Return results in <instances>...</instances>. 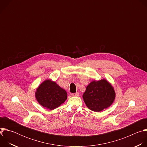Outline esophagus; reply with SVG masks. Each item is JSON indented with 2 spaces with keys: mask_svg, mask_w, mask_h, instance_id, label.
Wrapping results in <instances>:
<instances>
[{
  "mask_svg": "<svg viewBox=\"0 0 147 147\" xmlns=\"http://www.w3.org/2000/svg\"><path fill=\"white\" fill-rule=\"evenodd\" d=\"M71 95L73 96H78L79 95V93L78 92H76V93H74V94H72Z\"/></svg>",
  "mask_w": 147,
  "mask_h": 147,
  "instance_id": "obj_1",
  "label": "esophagus"
}]
</instances>
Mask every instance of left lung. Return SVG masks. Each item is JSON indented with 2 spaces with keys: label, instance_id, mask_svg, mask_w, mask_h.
Instances as JSON below:
<instances>
[{
  "label": "left lung",
  "instance_id": "obj_1",
  "mask_svg": "<svg viewBox=\"0 0 147 147\" xmlns=\"http://www.w3.org/2000/svg\"><path fill=\"white\" fill-rule=\"evenodd\" d=\"M115 97L113 87L105 78L92 81L82 95L87 107L96 112H99L111 107Z\"/></svg>",
  "mask_w": 147,
  "mask_h": 147
}]
</instances>
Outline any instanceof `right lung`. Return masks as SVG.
<instances>
[{
    "label": "right lung",
    "mask_w": 147,
    "mask_h": 147,
    "mask_svg": "<svg viewBox=\"0 0 147 147\" xmlns=\"http://www.w3.org/2000/svg\"><path fill=\"white\" fill-rule=\"evenodd\" d=\"M35 96L41 106L49 110L58 108L67 98L66 90L51 79H47L40 84L36 89Z\"/></svg>",
    "instance_id": "1"
}]
</instances>
